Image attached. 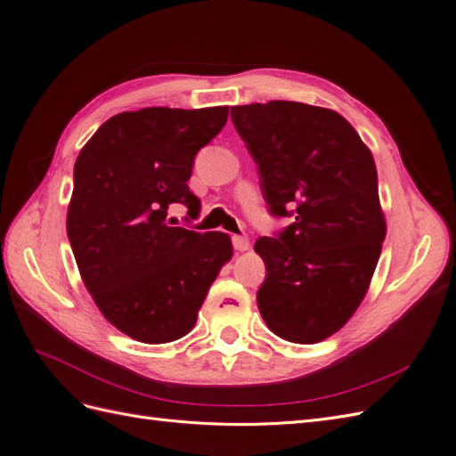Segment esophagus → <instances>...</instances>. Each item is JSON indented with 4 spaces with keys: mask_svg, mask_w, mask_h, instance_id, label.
<instances>
[{
    "mask_svg": "<svg viewBox=\"0 0 456 456\" xmlns=\"http://www.w3.org/2000/svg\"><path fill=\"white\" fill-rule=\"evenodd\" d=\"M232 245L236 251H247L251 243H249V238H245V236H232Z\"/></svg>",
    "mask_w": 456,
    "mask_h": 456,
    "instance_id": "esophagus-1",
    "label": "esophagus"
}]
</instances>
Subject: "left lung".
I'll return each instance as SVG.
<instances>
[{"label":"left lung","mask_w":456,"mask_h":456,"mask_svg":"<svg viewBox=\"0 0 456 456\" xmlns=\"http://www.w3.org/2000/svg\"><path fill=\"white\" fill-rule=\"evenodd\" d=\"M230 116L256 163L270 215L293 218L255 243L266 265L260 315L289 342H320L360 306L382 251L375 161L333 110L270 101L233 106Z\"/></svg>","instance_id":"left-lung-1"}]
</instances>
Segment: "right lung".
Instances as JSON below:
<instances>
[{
	"instance_id": "obj_1",
	"label": "right lung",
	"mask_w": 456,
	"mask_h": 456,
	"mask_svg": "<svg viewBox=\"0 0 456 456\" xmlns=\"http://www.w3.org/2000/svg\"><path fill=\"white\" fill-rule=\"evenodd\" d=\"M226 119L228 106L121 112L76 159L68 240L96 306L134 340L184 337L232 258L226 233L167 224L173 203L184 205L190 218L200 215L188 188L191 167Z\"/></svg>"
}]
</instances>
